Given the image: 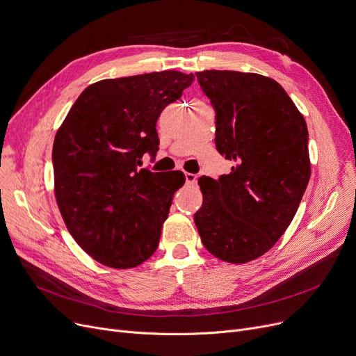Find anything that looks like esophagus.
<instances>
[{"label":"esophagus","mask_w":356,"mask_h":356,"mask_svg":"<svg viewBox=\"0 0 356 356\" xmlns=\"http://www.w3.org/2000/svg\"><path fill=\"white\" fill-rule=\"evenodd\" d=\"M184 177H186V183H189V184H195L197 180V176L193 173H186Z\"/></svg>","instance_id":"obj_1"}]
</instances>
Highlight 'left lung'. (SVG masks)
<instances>
[{"label":"left lung","instance_id":"8db88e82","mask_svg":"<svg viewBox=\"0 0 356 356\" xmlns=\"http://www.w3.org/2000/svg\"><path fill=\"white\" fill-rule=\"evenodd\" d=\"M216 111V148L235 161L219 180L202 176L200 239L212 255L245 264L271 250L291 223L310 179L307 125L278 82L258 73L203 70Z\"/></svg>","mask_w":356,"mask_h":356}]
</instances>
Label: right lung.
I'll list each match as a JSON object with an SVG mask.
<instances>
[{
  "label": "right lung",
  "mask_w": 356,
  "mask_h": 356,
  "mask_svg": "<svg viewBox=\"0 0 356 356\" xmlns=\"http://www.w3.org/2000/svg\"><path fill=\"white\" fill-rule=\"evenodd\" d=\"M193 79L163 70L95 82L56 133V202L73 239L102 266L133 268L157 250L186 177L140 168L141 159L159 149L157 120Z\"/></svg>",
  "instance_id": "obj_1"
}]
</instances>
